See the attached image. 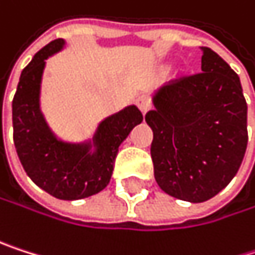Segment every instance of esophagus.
<instances>
[{"mask_svg": "<svg viewBox=\"0 0 255 255\" xmlns=\"http://www.w3.org/2000/svg\"><path fill=\"white\" fill-rule=\"evenodd\" d=\"M136 104H137V107L140 109V112H142V113H146V112L151 109V100H149L146 95L139 97V98L136 100Z\"/></svg>", "mask_w": 255, "mask_h": 255, "instance_id": "1", "label": "esophagus"}]
</instances>
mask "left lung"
<instances>
[{
    "instance_id": "8db88e82",
    "label": "left lung",
    "mask_w": 255,
    "mask_h": 255,
    "mask_svg": "<svg viewBox=\"0 0 255 255\" xmlns=\"http://www.w3.org/2000/svg\"><path fill=\"white\" fill-rule=\"evenodd\" d=\"M202 71L173 79L145 116L160 188L200 203L238 173L248 143L247 101L239 76L212 49L200 47Z\"/></svg>"
}]
</instances>
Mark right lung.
Segmentation results:
<instances>
[{"instance_id": "obj_1", "label": "right lung", "mask_w": 255, "mask_h": 255, "mask_svg": "<svg viewBox=\"0 0 255 255\" xmlns=\"http://www.w3.org/2000/svg\"><path fill=\"white\" fill-rule=\"evenodd\" d=\"M62 44V38L50 41L23 68L11 104L13 142L26 175L35 185L56 199L77 200L107 187L119 145L143 121V115L136 106H130L104 119L94 137V154L88 145L59 142L40 112L38 95L44 59Z\"/></svg>"}]
</instances>
